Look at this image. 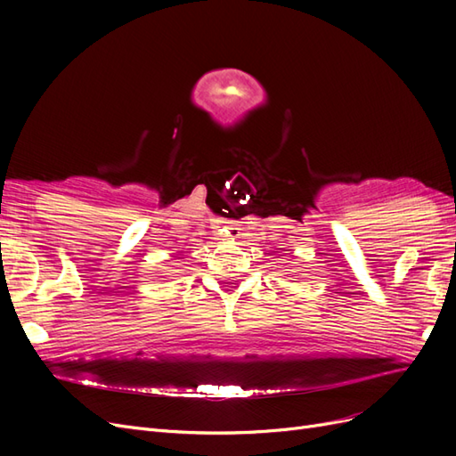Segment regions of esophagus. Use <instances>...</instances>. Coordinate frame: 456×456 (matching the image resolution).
<instances>
[{
	"label": "esophagus",
	"mask_w": 456,
	"mask_h": 456,
	"mask_svg": "<svg viewBox=\"0 0 456 456\" xmlns=\"http://www.w3.org/2000/svg\"><path fill=\"white\" fill-rule=\"evenodd\" d=\"M216 233L220 240L236 238V228H233L232 223H220V224H216Z\"/></svg>",
	"instance_id": "1"
}]
</instances>
